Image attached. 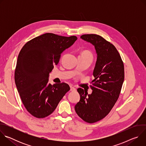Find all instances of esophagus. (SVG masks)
<instances>
[{
    "label": "esophagus",
    "instance_id": "esophagus-1",
    "mask_svg": "<svg viewBox=\"0 0 146 146\" xmlns=\"http://www.w3.org/2000/svg\"><path fill=\"white\" fill-rule=\"evenodd\" d=\"M70 91L72 92H74L76 91V89L74 87H73V86H70Z\"/></svg>",
    "mask_w": 146,
    "mask_h": 146
}]
</instances>
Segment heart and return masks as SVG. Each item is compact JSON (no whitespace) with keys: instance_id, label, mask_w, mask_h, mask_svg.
<instances>
[{"instance_id":"b5f03b06","label":"heart","mask_w":146,"mask_h":146,"mask_svg":"<svg viewBox=\"0 0 146 146\" xmlns=\"http://www.w3.org/2000/svg\"><path fill=\"white\" fill-rule=\"evenodd\" d=\"M80 55H85V56H90L91 58H92V54L91 53L88 51H82Z\"/></svg>"}]
</instances>
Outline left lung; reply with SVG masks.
<instances>
[{
	"instance_id": "obj_1",
	"label": "left lung",
	"mask_w": 146,
	"mask_h": 146,
	"mask_svg": "<svg viewBox=\"0 0 146 146\" xmlns=\"http://www.w3.org/2000/svg\"><path fill=\"white\" fill-rule=\"evenodd\" d=\"M81 38L95 47L97 60L94 70L91 94L79 88L80 100L74 109L77 115L88 123L105 118L118 100L124 80V66L121 56L113 44L102 36L87 34Z\"/></svg>"
}]
</instances>
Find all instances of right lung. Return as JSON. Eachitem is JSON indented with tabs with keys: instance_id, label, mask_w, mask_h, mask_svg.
Here are the masks:
<instances>
[{
	"instance_id": "right-lung-1",
	"label": "right lung",
	"mask_w": 146,
	"mask_h": 146,
	"mask_svg": "<svg viewBox=\"0 0 146 146\" xmlns=\"http://www.w3.org/2000/svg\"><path fill=\"white\" fill-rule=\"evenodd\" d=\"M77 37L47 33L31 40L21 50L14 79L17 90L27 111L43 118L50 115L67 92L65 82L48 84V75L59 62L61 53L70 47Z\"/></svg>"
}]
</instances>
